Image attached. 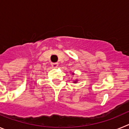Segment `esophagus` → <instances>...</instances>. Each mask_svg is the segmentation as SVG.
Segmentation results:
<instances>
[{
	"mask_svg": "<svg viewBox=\"0 0 129 129\" xmlns=\"http://www.w3.org/2000/svg\"><path fill=\"white\" fill-rule=\"evenodd\" d=\"M51 64H52V67L54 68H57L58 67V66H59L58 62H52Z\"/></svg>",
	"mask_w": 129,
	"mask_h": 129,
	"instance_id": "1",
	"label": "esophagus"
}]
</instances>
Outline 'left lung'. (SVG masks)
I'll use <instances>...</instances> for the list:
<instances>
[{"instance_id":"1","label":"left lung","mask_w":129,"mask_h":129,"mask_svg":"<svg viewBox=\"0 0 129 129\" xmlns=\"http://www.w3.org/2000/svg\"><path fill=\"white\" fill-rule=\"evenodd\" d=\"M77 80H76V81H74V83H77Z\"/></svg>"}]
</instances>
